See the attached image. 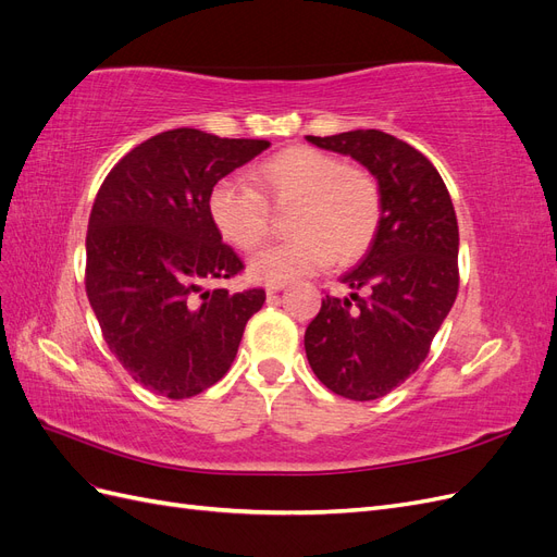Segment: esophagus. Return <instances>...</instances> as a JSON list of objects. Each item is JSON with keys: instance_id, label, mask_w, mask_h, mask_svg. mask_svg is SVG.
<instances>
[{"instance_id": "esophagus-1", "label": "esophagus", "mask_w": 557, "mask_h": 557, "mask_svg": "<svg viewBox=\"0 0 557 557\" xmlns=\"http://www.w3.org/2000/svg\"><path fill=\"white\" fill-rule=\"evenodd\" d=\"M285 281H278V283H267V295H274V293H278V290H283L285 288Z\"/></svg>"}]
</instances>
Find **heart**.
<instances>
[{
    "label": "heart",
    "mask_w": 557,
    "mask_h": 557,
    "mask_svg": "<svg viewBox=\"0 0 557 557\" xmlns=\"http://www.w3.org/2000/svg\"><path fill=\"white\" fill-rule=\"evenodd\" d=\"M260 193L237 178H221L209 195V213L221 237L239 250L258 248L269 232L272 205H293V237L260 250L250 272L278 283L336 262H352L374 244L383 215L379 181L362 166L344 164L311 146L285 148L260 164Z\"/></svg>",
    "instance_id": "b5f03b06"
}]
</instances>
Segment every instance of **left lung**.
I'll use <instances>...</instances> for the list:
<instances>
[{
	"label": "left lung",
	"instance_id": "left-lung-1",
	"mask_svg": "<svg viewBox=\"0 0 557 557\" xmlns=\"http://www.w3.org/2000/svg\"><path fill=\"white\" fill-rule=\"evenodd\" d=\"M307 139L356 158L381 185L376 239L342 276L352 293L325 295L305 334L320 383L346 399L372 401L425 362L458 297V218L434 164L393 134L352 129Z\"/></svg>",
	"mask_w": 557,
	"mask_h": 557
}]
</instances>
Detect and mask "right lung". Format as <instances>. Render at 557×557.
<instances>
[{
	"label": "right lung",
	"mask_w": 557,
	"mask_h": 557,
	"mask_svg": "<svg viewBox=\"0 0 557 557\" xmlns=\"http://www.w3.org/2000/svg\"><path fill=\"white\" fill-rule=\"evenodd\" d=\"M269 146L160 132L117 160L95 197L86 293L109 350L150 393L185 399L221 381L264 305L262 288L223 285L246 264L218 234L209 195Z\"/></svg>",
	"instance_id": "right-lung-1"
}]
</instances>
